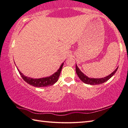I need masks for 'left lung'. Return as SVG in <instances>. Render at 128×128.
Wrapping results in <instances>:
<instances>
[{
    "label": "left lung",
    "instance_id": "8db88e82",
    "mask_svg": "<svg viewBox=\"0 0 128 128\" xmlns=\"http://www.w3.org/2000/svg\"><path fill=\"white\" fill-rule=\"evenodd\" d=\"M118 69V67L113 72L111 73L110 75H108L105 77L100 78H89L87 76L84 74V73H82L81 70L78 68V67L77 66V64H76V73L78 75V76L79 78L81 80L82 82H84V83L92 85H99V84H103L104 82L108 81V80L111 78L114 74V73L116 72Z\"/></svg>",
    "mask_w": 128,
    "mask_h": 128
}]
</instances>
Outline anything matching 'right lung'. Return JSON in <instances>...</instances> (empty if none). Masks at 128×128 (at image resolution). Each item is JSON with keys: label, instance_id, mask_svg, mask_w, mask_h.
Returning <instances> with one entry per match:
<instances>
[{"label": "right lung", "instance_id": "obj_1", "mask_svg": "<svg viewBox=\"0 0 128 128\" xmlns=\"http://www.w3.org/2000/svg\"><path fill=\"white\" fill-rule=\"evenodd\" d=\"M64 62L62 63V64L60 66L59 69L57 70V72L54 73L53 74H52L50 76L46 77H43L40 78H32L29 77H26L22 73H21L20 70L17 68L19 73L21 75V76L22 77L23 80L30 85H32L34 86V87H46V86H50L54 85V84H55L56 82L58 81L59 77L60 76V72L63 66Z\"/></svg>", "mask_w": 128, "mask_h": 128}]
</instances>
